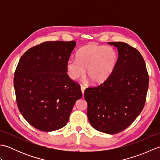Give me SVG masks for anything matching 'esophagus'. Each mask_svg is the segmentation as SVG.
<instances>
[{
    "mask_svg": "<svg viewBox=\"0 0 160 160\" xmlns=\"http://www.w3.org/2000/svg\"><path fill=\"white\" fill-rule=\"evenodd\" d=\"M80 89H81V91H82V94L84 95V90H85V87H84V86H82V85H81V87H80Z\"/></svg>",
    "mask_w": 160,
    "mask_h": 160,
    "instance_id": "obj_1",
    "label": "esophagus"
}]
</instances>
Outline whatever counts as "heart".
I'll return each mask as SVG.
<instances>
[{
	"instance_id": "obj_1",
	"label": "heart",
	"mask_w": 160,
	"mask_h": 160,
	"mask_svg": "<svg viewBox=\"0 0 160 160\" xmlns=\"http://www.w3.org/2000/svg\"><path fill=\"white\" fill-rule=\"evenodd\" d=\"M118 53L112 47L91 43L82 47L77 53L76 58L67 62V71L70 78L78 80L86 73L93 84L105 82L116 67Z\"/></svg>"
}]
</instances>
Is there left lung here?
<instances>
[{
	"mask_svg": "<svg viewBox=\"0 0 160 160\" xmlns=\"http://www.w3.org/2000/svg\"><path fill=\"white\" fill-rule=\"evenodd\" d=\"M108 43L118 49L116 67L100 85L86 89L84 97L92 127L115 134L127 128L140 114L149 78L144 60L136 49L122 42Z\"/></svg>",
	"mask_w": 160,
	"mask_h": 160,
	"instance_id": "obj_1",
	"label": "left lung"
}]
</instances>
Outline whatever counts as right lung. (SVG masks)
I'll return each instance as SVG.
<instances>
[{"instance_id":"1","label":"right lung","mask_w":160,"mask_h":160,"mask_svg":"<svg viewBox=\"0 0 160 160\" xmlns=\"http://www.w3.org/2000/svg\"><path fill=\"white\" fill-rule=\"evenodd\" d=\"M76 42L49 41L28 49L20 58L13 78L17 105L23 118L40 131L64 127L80 85L67 73V62Z\"/></svg>"}]
</instances>
